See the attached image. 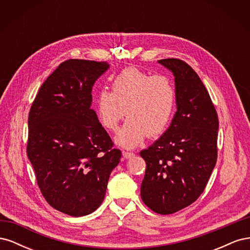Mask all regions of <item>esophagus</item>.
Returning <instances> with one entry per match:
<instances>
[{
	"label": "esophagus",
	"mask_w": 250,
	"mask_h": 250,
	"mask_svg": "<svg viewBox=\"0 0 250 250\" xmlns=\"http://www.w3.org/2000/svg\"><path fill=\"white\" fill-rule=\"evenodd\" d=\"M133 155H134L133 152H128V151H123V156H124L125 158H130V157H132Z\"/></svg>",
	"instance_id": "esophagus-1"
}]
</instances>
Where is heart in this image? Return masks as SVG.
I'll list each match as a JSON object with an SVG mask.
<instances>
[{
    "instance_id": "obj_1",
    "label": "heart",
    "mask_w": 250,
    "mask_h": 250,
    "mask_svg": "<svg viewBox=\"0 0 250 250\" xmlns=\"http://www.w3.org/2000/svg\"><path fill=\"white\" fill-rule=\"evenodd\" d=\"M176 105V88L166 74L151 75L128 67L113 78L111 92L100 89L96 97V113L107 130H116L120 121L128 119L116 142L133 148L145 138H154L167 129Z\"/></svg>"
}]
</instances>
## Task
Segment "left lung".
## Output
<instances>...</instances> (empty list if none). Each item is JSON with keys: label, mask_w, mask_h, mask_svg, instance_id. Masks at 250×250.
<instances>
[{"label": "left lung", "mask_w": 250, "mask_h": 250, "mask_svg": "<svg viewBox=\"0 0 250 250\" xmlns=\"http://www.w3.org/2000/svg\"><path fill=\"white\" fill-rule=\"evenodd\" d=\"M174 75L176 112L167 130L140 155L146 162L141 197L157 214L190 206L207 187L217 162L219 121L206 86L176 58L158 60Z\"/></svg>", "instance_id": "obj_1"}]
</instances>
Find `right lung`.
Returning <instances> with one entry per match:
<instances>
[{
    "instance_id": "1",
    "label": "right lung",
    "mask_w": 250,
    "mask_h": 250,
    "mask_svg": "<svg viewBox=\"0 0 250 250\" xmlns=\"http://www.w3.org/2000/svg\"><path fill=\"white\" fill-rule=\"evenodd\" d=\"M108 69L107 62L65 60L29 112L27 154L37 185L52 208L73 217L100 207L122 154L90 108L95 82Z\"/></svg>"
}]
</instances>
